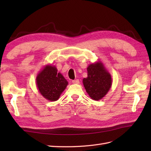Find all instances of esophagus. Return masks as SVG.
Segmentation results:
<instances>
[{
  "label": "esophagus",
  "mask_w": 151,
  "mask_h": 151,
  "mask_svg": "<svg viewBox=\"0 0 151 151\" xmlns=\"http://www.w3.org/2000/svg\"><path fill=\"white\" fill-rule=\"evenodd\" d=\"M73 84H79V80L78 79H76L74 80V81H72Z\"/></svg>",
  "instance_id": "esophagus-1"
}]
</instances>
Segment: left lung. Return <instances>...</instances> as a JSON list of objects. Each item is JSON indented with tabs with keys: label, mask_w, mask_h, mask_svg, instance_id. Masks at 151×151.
<instances>
[{
	"label": "left lung",
	"mask_w": 151,
	"mask_h": 151,
	"mask_svg": "<svg viewBox=\"0 0 151 151\" xmlns=\"http://www.w3.org/2000/svg\"><path fill=\"white\" fill-rule=\"evenodd\" d=\"M87 70L88 77L82 80L86 91L93 100H101L111 88V75L100 61L89 64Z\"/></svg>",
	"instance_id": "obj_1"
}]
</instances>
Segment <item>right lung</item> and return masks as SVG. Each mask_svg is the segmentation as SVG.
Segmentation results:
<instances>
[{"label": "right lung", "mask_w": 151, "mask_h": 151, "mask_svg": "<svg viewBox=\"0 0 151 151\" xmlns=\"http://www.w3.org/2000/svg\"><path fill=\"white\" fill-rule=\"evenodd\" d=\"M36 85L40 94L47 100L56 101L65 90L68 82L56 66L45 65L36 76Z\"/></svg>", "instance_id": "right-lung-1"}]
</instances>
